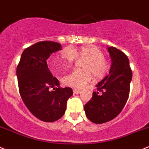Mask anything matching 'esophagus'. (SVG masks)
<instances>
[{"mask_svg":"<svg viewBox=\"0 0 149 149\" xmlns=\"http://www.w3.org/2000/svg\"><path fill=\"white\" fill-rule=\"evenodd\" d=\"M73 92H74V93L77 94V93H80V90H79V89H73Z\"/></svg>","mask_w":149,"mask_h":149,"instance_id":"1","label":"esophagus"}]
</instances>
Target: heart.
Listing matches in <instances>:
<instances>
[{
	"mask_svg": "<svg viewBox=\"0 0 149 149\" xmlns=\"http://www.w3.org/2000/svg\"><path fill=\"white\" fill-rule=\"evenodd\" d=\"M77 56L87 58L83 64L85 69H75L62 78L66 86L74 88H82L92 80V73L97 77H102L108 73L110 63L104 58L102 51L96 46H83L79 49L66 47L61 52L60 58H54L50 64L54 70L70 66L75 61Z\"/></svg>",
	"mask_w": 149,
	"mask_h": 149,
	"instance_id": "obj_1",
	"label": "heart"
}]
</instances>
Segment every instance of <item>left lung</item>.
Listing matches in <instances>:
<instances>
[{
    "label": "left lung",
    "instance_id": "left-lung-1",
    "mask_svg": "<svg viewBox=\"0 0 149 149\" xmlns=\"http://www.w3.org/2000/svg\"><path fill=\"white\" fill-rule=\"evenodd\" d=\"M112 59L110 75L97 85L91 100L85 104L87 118L95 124L107 122L118 116L129 98L132 72L129 59L114 47L107 48Z\"/></svg>",
    "mask_w": 149,
    "mask_h": 149
}]
</instances>
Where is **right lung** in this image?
<instances>
[{"instance_id":"add662e5","label":"right lung","mask_w":149,"mask_h":149,"mask_svg":"<svg viewBox=\"0 0 149 149\" xmlns=\"http://www.w3.org/2000/svg\"><path fill=\"white\" fill-rule=\"evenodd\" d=\"M61 48V44L52 41L37 42L24 49L17 67L19 94L24 104L35 117L45 122L61 118L67 100L73 94L71 88L61 87L58 80L52 77L48 69V58Z\"/></svg>"}]
</instances>
